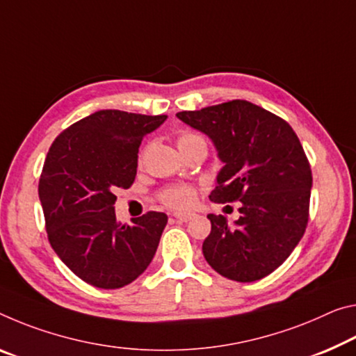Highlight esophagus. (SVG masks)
<instances>
[{"label": "esophagus", "mask_w": 356, "mask_h": 356, "mask_svg": "<svg viewBox=\"0 0 356 356\" xmlns=\"http://www.w3.org/2000/svg\"><path fill=\"white\" fill-rule=\"evenodd\" d=\"M172 217L177 220V222H188V220L193 218V213L190 212H174Z\"/></svg>", "instance_id": "obj_1"}]
</instances>
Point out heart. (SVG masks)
Returning a JSON list of instances; mask_svg holds the SVG:
<instances>
[{"label": "heart", "mask_w": 356, "mask_h": 356, "mask_svg": "<svg viewBox=\"0 0 356 356\" xmlns=\"http://www.w3.org/2000/svg\"><path fill=\"white\" fill-rule=\"evenodd\" d=\"M202 139L198 134L193 133H182L179 136V144L190 143V140ZM196 191L190 187V185H169V187L163 188L160 193V200L165 206L172 209H187L195 202Z\"/></svg>", "instance_id": "1"}]
</instances>
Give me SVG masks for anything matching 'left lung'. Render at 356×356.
<instances>
[{
  "instance_id": "1",
  "label": "left lung",
  "mask_w": 356,
  "mask_h": 356,
  "mask_svg": "<svg viewBox=\"0 0 356 356\" xmlns=\"http://www.w3.org/2000/svg\"><path fill=\"white\" fill-rule=\"evenodd\" d=\"M212 140L223 168L213 202L241 201V217L209 213L206 261L223 277L255 282L277 269L301 241L309 220L312 172L293 128L244 99L177 112Z\"/></svg>"
}]
</instances>
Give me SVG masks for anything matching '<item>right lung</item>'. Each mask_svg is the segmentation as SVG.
I'll return each mask as SVG.
<instances>
[{"instance_id": "1", "label": "right lung", "mask_w": 356, "mask_h": 356, "mask_svg": "<svg viewBox=\"0 0 356 356\" xmlns=\"http://www.w3.org/2000/svg\"><path fill=\"white\" fill-rule=\"evenodd\" d=\"M168 115L98 111L71 125L50 145L39 179L49 242L67 268L104 290L136 280L154 258L168 223L147 212L133 225L115 217L114 195L138 171L140 140Z\"/></svg>"}]
</instances>
